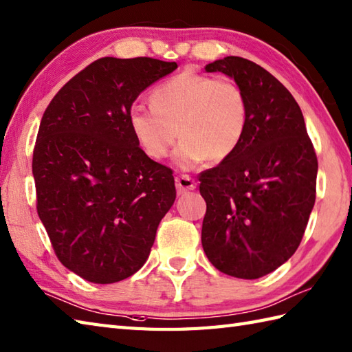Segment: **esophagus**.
Listing matches in <instances>:
<instances>
[{"instance_id": "esophagus-1", "label": "esophagus", "mask_w": 352, "mask_h": 352, "mask_svg": "<svg viewBox=\"0 0 352 352\" xmlns=\"http://www.w3.org/2000/svg\"><path fill=\"white\" fill-rule=\"evenodd\" d=\"M175 184H177V189L178 193H184L188 190H193L197 188V182L193 180L192 177H189L188 174H180L175 178Z\"/></svg>"}]
</instances>
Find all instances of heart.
Here are the masks:
<instances>
[{"instance_id": "b5f03b06", "label": "heart", "mask_w": 352, "mask_h": 352, "mask_svg": "<svg viewBox=\"0 0 352 352\" xmlns=\"http://www.w3.org/2000/svg\"><path fill=\"white\" fill-rule=\"evenodd\" d=\"M250 124V102L228 77L183 71L151 94V107L134 104L129 125L148 157L164 159L178 136L175 163L183 169L201 162L222 163L236 153Z\"/></svg>"}]
</instances>
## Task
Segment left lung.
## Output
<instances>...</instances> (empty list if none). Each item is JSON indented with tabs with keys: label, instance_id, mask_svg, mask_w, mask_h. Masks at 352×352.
Returning a JSON list of instances; mask_svg holds the SVG:
<instances>
[{
	"label": "left lung",
	"instance_id": "obj_1",
	"mask_svg": "<svg viewBox=\"0 0 352 352\" xmlns=\"http://www.w3.org/2000/svg\"><path fill=\"white\" fill-rule=\"evenodd\" d=\"M242 86L250 124L236 153L199 174L207 203L201 242L221 272L256 280L300 246L316 199L318 157L294 96L243 57L206 66Z\"/></svg>",
	"mask_w": 352,
	"mask_h": 352
}]
</instances>
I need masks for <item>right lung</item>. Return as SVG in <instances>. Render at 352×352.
Instances as JSON below:
<instances>
[{
	"label": "right lung",
	"mask_w": 352,
	"mask_h": 352,
	"mask_svg": "<svg viewBox=\"0 0 352 352\" xmlns=\"http://www.w3.org/2000/svg\"><path fill=\"white\" fill-rule=\"evenodd\" d=\"M151 57H102L48 104L33 149L37 214L60 263L91 283L144 266L177 197L172 169L142 151L129 125L134 100L177 69Z\"/></svg>",
	"instance_id": "1"
}]
</instances>
